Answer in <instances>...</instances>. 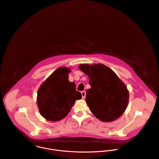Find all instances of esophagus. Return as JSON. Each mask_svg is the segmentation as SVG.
<instances>
[{"label":"esophagus","mask_w":159,"mask_h":159,"mask_svg":"<svg viewBox=\"0 0 159 159\" xmlns=\"http://www.w3.org/2000/svg\"><path fill=\"white\" fill-rule=\"evenodd\" d=\"M81 94H82V98H85V96H86V92L85 91H82L81 92Z\"/></svg>","instance_id":"1"}]
</instances>
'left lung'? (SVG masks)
Wrapping results in <instances>:
<instances>
[{"label":"left lung","instance_id":"left-lung-1","mask_svg":"<svg viewBox=\"0 0 159 159\" xmlns=\"http://www.w3.org/2000/svg\"><path fill=\"white\" fill-rule=\"evenodd\" d=\"M79 69L89 77L85 102L95 116L103 122H111L125 111L129 102L126 85L108 67L102 64H80Z\"/></svg>","mask_w":159,"mask_h":159}]
</instances>
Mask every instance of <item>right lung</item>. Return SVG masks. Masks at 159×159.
I'll return each mask as SVG.
<instances>
[{"mask_svg":"<svg viewBox=\"0 0 159 159\" xmlns=\"http://www.w3.org/2000/svg\"><path fill=\"white\" fill-rule=\"evenodd\" d=\"M70 69L61 67L41 84L37 93V105L40 114L50 121L65 118L76 100L82 98L74 82H69Z\"/></svg>","mask_w":159,"mask_h":159,"instance_id":"add662e5","label":"right lung"}]
</instances>
